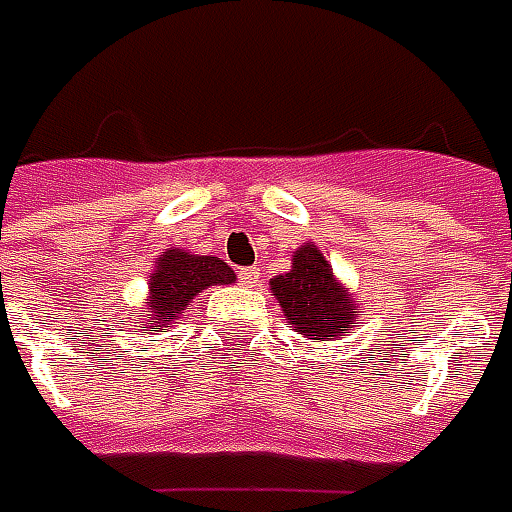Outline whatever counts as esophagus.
Wrapping results in <instances>:
<instances>
[{
  "label": "esophagus",
  "instance_id": "esophagus-1",
  "mask_svg": "<svg viewBox=\"0 0 512 512\" xmlns=\"http://www.w3.org/2000/svg\"><path fill=\"white\" fill-rule=\"evenodd\" d=\"M259 278H262L259 267H242L239 270V281L245 286H259Z\"/></svg>",
  "mask_w": 512,
  "mask_h": 512
}]
</instances>
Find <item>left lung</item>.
Wrapping results in <instances>:
<instances>
[{"label":"left lung","instance_id":"left-lung-1","mask_svg":"<svg viewBox=\"0 0 512 512\" xmlns=\"http://www.w3.org/2000/svg\"><path fill=\"white\" fill-rule=\"evenodd\" d=\"M273 295L284 317L297 333L308 339H342L358 322V306L325 262L317 245H300L292 259V270L275 275Z\"/></svg>","mask_w":512,"mask_h":512}]
</instances>
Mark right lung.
Returning a JSON list of instances; mask_svg holds the SVG:
<instances>
[{"mask_svg": "<svg viewBox=\"0 0 512 512\" xmlns=\"http://www.w3.org/2000/svg\"><path fill=\"white\" fill-rule=\"evenodd\" d=\"M234 270L217 256H198L187 250L168 248L148 275V322L146 328L168 331L184 314L198 292L209 286L234 284Z\"/></svg>", "mask_w": 512, "mask_h": 512, "instance_id": "add662e5", "label": "right lung"}]
</instances>
